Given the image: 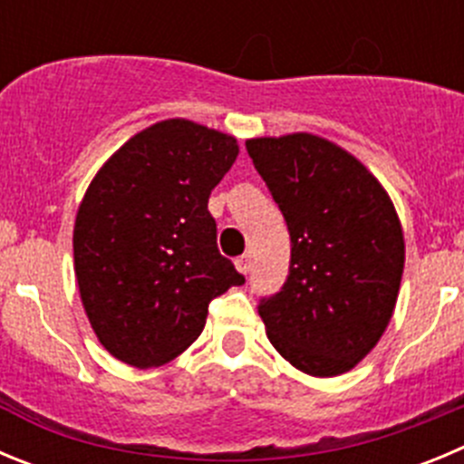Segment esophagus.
<instances>
[{
	"label": "esophagus",
	"instance_id": "1",
	"mask_svg": "<svg viewBox=\"0 0 464 464\" xmlns=\"http://www.w3.org/2000/svg\"><path fill=\"white\" fill-rule=\"evenodd\" d=\"M235 266H237V271H239V274L248 276V271H250V257H248V255H241V257H237Z\"/></svg>",
	"mask_w": 464,
	"mask_h": 464
}]
</instances>
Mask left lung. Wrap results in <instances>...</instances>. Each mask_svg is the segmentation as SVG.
Returning <instances> with one entry per match:
<instances>
[{
	"instance_id": "obj_1",
	"label": "left lung",
	"mask_w": 464,
	"mask_h": 464,
	"mask_svg": "<svg viewBox=\"0 0 464 464\" xmlns=\"http://www.w3.org/2000/svg\"><path fill=\"white\" fill-rule=\"evenodd\" d=\"M292 239L283 290L262 299L271 345L296 371L335 377L380 343L396 310L405 237L384 186L313 133L246 140Z\"/></svg>"
}]
</instances>
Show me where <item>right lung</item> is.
<instances>
[{
    "label": "right lung",
    "mask_w": 464,
    "mask_h": 464,
    "mask_svg": "<svg viewBox=\"0 0 464 464\" xmlns=\"http://www.w3.org/2000/svg\"><path fill=\"white\" fill-rule=\"evenodd\" d=\"M239 156L235 135L165 119L101 165L78 207L73 269L101 345L135 368L177 359L209 301L244 283L218 253L207 202Z\"/></svg>",
    "instance_id": "1"
}]
</instances>
